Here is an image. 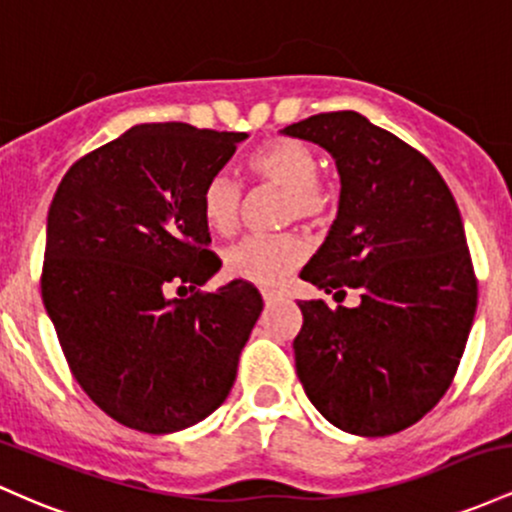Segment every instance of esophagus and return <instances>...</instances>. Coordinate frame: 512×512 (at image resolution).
<instances>
[{
    "label": "esophagus",
    "instance_id": "obj_1",
    "mask_svg": "<svg viewBox=\"0 0 512 512\" xmlns=\"http://www.w3.org/2000/svg\"><path fill=\"white\" fill-rule=\"evenodd\" d=\"M261 295H263V300H266V302H275V300H280V297H283V292L268 290V287H266V290H261Z\"/></svg>",
    "mask_w": 512,
    "mask_h": 512
}]
</instances>
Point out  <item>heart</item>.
Segmentation results:
<instances>
[{
    "label": "heart",
    "mask_w": 512,
    "mask_h": 512,
    "mask_svg": "<svg viewBox=\"0 0 512 512\" xmlns=\"http://www.w3.org/2000/svg\"><path fill=\"white\" fill-rule=\"evenodd\" d=\"M319 154L300 140L266 142L249 157V171L256 181L285 191L283 220H300L307 227H319L331 220L333 195L319 181ZM200 210L210 232L227 237L237 229L244 210V188L227 171H217L205 183ZM309 249L300 234L278 237H246L222 254L225 271L232 278L249 283H275L283 275L300 268Z\"/></svg>",
    "instance_id": "heart-1"
}]
</instances>
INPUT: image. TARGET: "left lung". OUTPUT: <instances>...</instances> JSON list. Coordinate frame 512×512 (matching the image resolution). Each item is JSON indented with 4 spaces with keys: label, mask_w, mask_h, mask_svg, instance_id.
I'll use <instances>...</instances> for the list:
<instances>
[{
    "label": "left lung",
    "mask_w": 512,
    "mask_h": 512,
    "mask_svg": "<svg viewBox=\"0 0 512 512\" xmlns=\"http://www.w3.org/2000/svg\"><path fill=\"white\" fill-rule=\"evenodd\" d=\"M283 132L324 147L341 176L338 217L300 278L338 302L360 292L353 309L297 302V377L336 428L399 433L445 396L472 331L479 290L459 208L418 149L360 113Z\"/></svg>",
    "instance_id": "left-lung-1"
}]
</instances>
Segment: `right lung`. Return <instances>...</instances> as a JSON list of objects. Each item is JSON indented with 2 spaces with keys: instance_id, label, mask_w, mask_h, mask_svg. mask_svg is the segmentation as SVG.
<instances>
[{
  "instance_id": "1",
  "label": "right lung",
  "mask_w": 512,
  "mask_h": 512,
  "mask_svg": "<svg viewBox=\"0 0 512 512\" xmlns=\"http://www.w3.org/2000/svg\"><path fill=\"white\" fill-rule=\"evenodd\" d=\"M246 137L135 125L77 159L50 203L45 309L79 387L132 430L195 426L237 377L263 300L241 280L198 290L222 266L200 195Z\"/></svg>"
}]
</instances>
